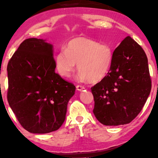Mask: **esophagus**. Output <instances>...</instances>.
Returning <instances> with one entry per match:
<instances>
[{
    "instance_id": "34e87169",
    "label": "esophagus",
    "mask_w": 158,
    "mask_h": 158,
    "mask_svg": "<svg viewBox=\"0 0 158 158\" xmlns=\"http://www.w3.org/2000/svg\"><path fill=\"white\" fill-rule=\"evenodd\" d=\"M84 89H85V88L84 86H82V85H77V90H79V91H81Z\"/></svg>"
}]
</instances>
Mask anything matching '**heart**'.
<instances>
[{
  "mask_svg": "<svg viewBox=\"0 0 158 158\" xmlns=\"http://www.w3.org/2000/svg\"><path fill=\"white\" fill-rule=\"evenodd\" d=\"M113 58V51L109 45L78 37L69 41L65 50L56 55L54 63L60 76L69 77L77 64L80 78L90 83H98L108 74Z\"/></svg>",
  "mask_w": 158,
  "mask_h": 158,
  "instance_id": "heart-1",
  "label": "heart"
}]
</instances>
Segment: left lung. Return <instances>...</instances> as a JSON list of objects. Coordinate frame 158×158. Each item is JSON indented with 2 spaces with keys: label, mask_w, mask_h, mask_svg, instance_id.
Instances as JSON below:
<instances>
[{
  "label": "left lung",
  "mask_w": 158,
  "mask_h": 158,
  "mask_svg": "<svg viewBox=\"0 0 158 158\" xmlns=\"http://www.w3.org/2000/svg\"><path fill=\"white\" fill-rule=\"evenodd\" d=\"M151 90L148 58L140 45L127 36L114 50L107 75L91 88L93 114L105 125L129 123L140 113Z\"/></svg>",
  "instance_id": "1"
}]
</instances>
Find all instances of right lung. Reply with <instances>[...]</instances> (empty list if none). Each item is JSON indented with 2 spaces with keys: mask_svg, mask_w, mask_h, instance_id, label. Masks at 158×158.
Returning a JSON list of instances; mask_svg holds the SVG:
<instances>
[{
  "mask_svg": "<svg viewBox=\"0 0 158 158\" xmlns=\"http://www.w3.org/2000/svg\"><path fill=\"white\" fill-rule=\"evenodd\" d=\"M53 49L46 40L21 43L7 65V101L19 122L29 132L59 129L76 87L55 73Z\"/></svg>",
  "mask_w": 158,
  "mask_h": 158,
  "instance_id": "right-lung-1",
  "label": "right lung"
}]
</instances>
